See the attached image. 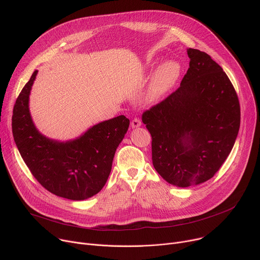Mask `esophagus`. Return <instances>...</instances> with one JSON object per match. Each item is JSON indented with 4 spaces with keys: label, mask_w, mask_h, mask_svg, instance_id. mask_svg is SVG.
Instances as JSON below:
<instances>
[{
    "label": "esophagus",
    "mask_w": 260,
    "mask_h": 260,
    "mask_svg": "<svg viewBox=\"0 0 260 260\" xmlns=\"http://www.w3.org/2000/svg\"><path fill=\"white\" fill-rule=\"evenodd\" d=\"M141 123H142V122H141V120H140L139 118H137V117H136V118H134V119L132 120L131 125H132V127H134V128H135V127H139V126L141 125Z\"/></svg>",
    "instance_id": "1"
}]
</instances>
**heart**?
Listing matches in <instances>:
<instances>
[{
  "label": "heart",
  "instance_id": "1",
  "mask_svg": "<svg viewBox=\"0 0 260 260\" xmlns=\"http://www.w3.org/2000/svg\"><path fill=\"white\" fill-rule=\"evenodd\" d=\"M181 73V67L176 60H167L156 70L151 82L149 98L151 101L165 95L177 82Z\"/></svg>",
  "mask_w": 260,
  "mask_h": 260
}]
</instances>
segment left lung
Here are the masks:
<instances>
[{
	"label": "left lung",
	"instance_id": "obj_1",
	"mask_svg": "<svg viewBox=\"0 0 260 260\" xmlns=\"http://www.w3.org/2000/svg\"><path fill=\"white\" fill-rule=\"evenodd\" d=\"M189 68L180 87L146 110L152 162L170 184L188 187L211 179L236 142L241 108L230 78L209 54L187 49Z\"/></svg>",
	"mask_w": 260,
	"mask_h": 260
}]
</instances>
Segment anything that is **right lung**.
Segmentation results:
<instances>
[{
    "label": "right lung",
    "mask_w": 260,
    "mask_h": 260,
    "mask_svg": "<svg viewBox=\"0 0 260 260\" xmlns=\"http://www.w3.org/2000/svg\"><path fill=\"white\" fill-rule=\"evenodd\" d=\"M37 73H32L13 108L12 133L18 151L35 179L49 192L73 201L91 198L108 180L129 120L120 115L103 121L66 143L46 138L35 127L28 110Z\"/></svg>",
    "instance_id": "obj_1"
}]
</instances>
